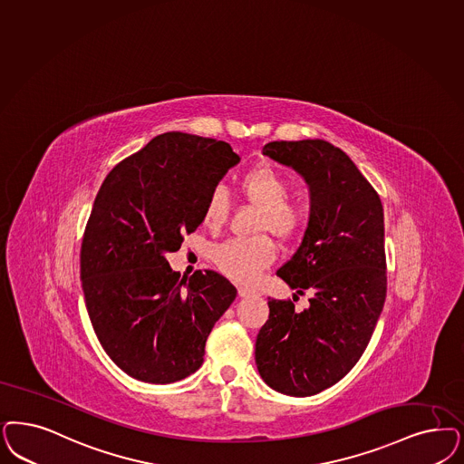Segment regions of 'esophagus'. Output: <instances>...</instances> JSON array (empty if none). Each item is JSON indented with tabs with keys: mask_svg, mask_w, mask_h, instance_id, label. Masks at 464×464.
<instances>
[{
	"mask_svg": "<svg viewBox=\"0 0 464 464\" xmlns=\"http://www.w3.org/2000/svg\"><path fill=\"white\" fill-rule=\"evenodd\" d=\"M238 295H240L241 298H248V296L256 295V289L248 288V286H240L238 288Z\"/></svg>",
	"mask_w": 464,
	"mask_h": 464,
	"instance_id": "esophagus-1",
	"label": "esophagus"
}]
</instances>
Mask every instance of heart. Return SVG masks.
Returning a JSON list of instances; mask_svg holds the SVG:
<instances>
[{
  "label": "heart",
  "mask_w": 464,
  "mask_h": 464,
  "mask_svg": "<svg viewBox=\"0 0 464 464\" xmlns=\"http://www.w3.org/2000/svg\"><path fill=\"white\" fill-rule=\"evenodd\" d=\"M241 198L258 210L256 233H269L274 238L288 241L304 227L308 208L298 195H288L289 181L271 166H258L241 176L237 185ZM229 214V200L224 190L210 193L202 210V223L208 229H221ZM276 250L269 238L229 240L214 250V262L233 281L250 283L258 272L271 266Z\"/></svg>",
  "instance_id": "b5f03b06"
}]
</instances>
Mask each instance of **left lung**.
Segmentation results:
<instances>
[{
    "mask_svg": "<svg viewBox=\"0 0 464 464\" xmlns=\"http://www.w3.org/2000/svg\"><path fill=\"white\" fill-rule=\"evenodd\" d=\"M264 156L304 176L310 219L302 245L279 271L308 308L269 298L256 363L281 394L314 396L339 382L365 352L381 317L387 271L379 193L341 149L325 140L269 142Z\"/></svg>",
    "mask_w": 464,
    "mask_h": 464,
    "instance_id": "1",
    "label": "left lung"
}]
</instances>
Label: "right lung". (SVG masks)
<instances>
[{
    "label": "right lung",
    "instance_id": "1",
    "mask_svg": "<svg viewBox=\"0 0 464 464\" xmlns=\"http://www.w3.org/2000/svg\"><path fill=\"white\" fill-rule=\"evenodd\" d=\"M238 162L223 140L168 131L118 162L97 192L82 240L83 298L101 346L137 381L197 372L237 298L221 274L181 279L166 256L202 223L208 195Z\"/></svg>",
    "mask_w": 464,
    "mask_h": 464
}]
</instances>
